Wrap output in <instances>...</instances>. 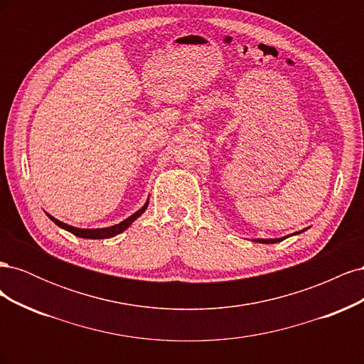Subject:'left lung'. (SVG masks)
<instances>
[{"mask_svg":"<svg viewBox=\"0 0 364 364\" xmlns=\"http://www.w3.org/2000/svg\"><path fill=\"white\" fill-rule=\"evenodd\" d=\"M296 234H299V232H296ZM282 240H285V237H284V238H267V240H264V238H259V240H255V241H258V243H266V245H273V243H278V241H282Z\"/></svg>","mask_w":364,"mask_h":364,"instance_id":"obj_1","label":"left lung"}]
</instances>
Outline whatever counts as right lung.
Wrapping results in <instances>:
<instances>
[{"label": "right lung", "mask_w": 364, "mask_h": 364, "mask_svg": "<svg viewBox=\"0 0 364 364\" xmlns=\"http://www.w3.org/2000/svg\"><path fill=\"white\" fill-rule=\"evenodd\" d=\"M147 205H149V202H146V205L142 206L141 209H138V211L135 213V214H132L130 217H127L124 222H121V223H118V225H114V226H111V228H102V229H80V228H74V226H70V225H67V223H63V222H60V220H58V218H54V217H51L50 214H47L54 223H56L59 228H62V229H65V230H68V232H71V234H74V235H77V237H80V238H91V240H103V238H111V237H115V235H118V234H121L123 232V230H126L132 223L135 222V220L146 211L147 209Z\"/></svg>", "instance_id": "1"}]
</instances>
